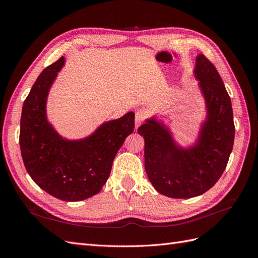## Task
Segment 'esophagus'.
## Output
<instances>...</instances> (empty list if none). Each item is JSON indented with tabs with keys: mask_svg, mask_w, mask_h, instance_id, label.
<instances>
[{
	"mask_svg": "<svg viewBox=\"0 0 258 258\" xmlns=\"http://www.w3.org/2000/svg\"><path fill=\"white\" fill-rule=\"evenodd\" d=\"M145 119V114L143 112H137L136 113V128H139L141 126V123Z\"/></svg>",
	"mask_w": 258,
	"mask_h": 258,
	"instance_id": "1",
	"label": "esophagus"
}]
</instances>
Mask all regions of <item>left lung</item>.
Segmentation results:
<instances>
[{"label":"left lung","instance_id":"left-lung-1","mask_svg":"<svg viewBox=\"0 0 258 258\" xmlns=\"http://www.w3.org/2000/svg\"><path fill=\"white\" fill-rule=\"evenodd\" d=\"M194 74L207 107L194 146L177 145L169 128L155 117L138 129L145 142L146 174L154 188L170 198L197 197L213 187L227 166L235 139L230 97L217 70L198 54Z\"/></svg>","mask_w":258,"mask_h":258}]
</instances>
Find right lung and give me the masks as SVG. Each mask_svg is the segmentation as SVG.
<instances>
[{
	"instance_id": "1",
	"label": "right lung",
	"mask_w": 258,
	"mask_h": 258,
	"mask_svg": "<svg viewBox=\"0 0 258 258\" xmlns=\"http://www.w3.org/2000/svg\"><path fill=\"white\" fill-rule=\"evenodd\" d=\"M63 66L61 57L37 77L23 102L19 143L28 173L43 190L63 201H81L106 183L117 152L135 130V113L102 123L85 139H63L46 115L49 89Z\"/></svg>"
}]
</instances>
